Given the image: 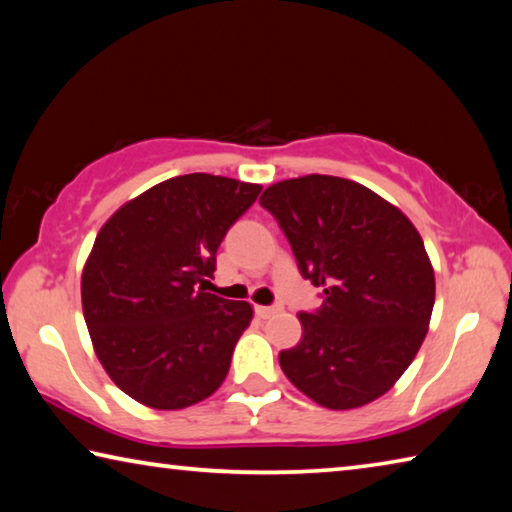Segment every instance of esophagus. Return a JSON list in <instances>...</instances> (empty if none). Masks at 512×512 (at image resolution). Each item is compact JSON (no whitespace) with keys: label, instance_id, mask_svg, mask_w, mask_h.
<instances>
[{"label":"esophagus","instance_id":"obj_1","mask_svg":"<svg viewBox=\"0 0 512 512\" xmlns=\"http://www.w3.org/2000/svg\"><path fill=\"white\" fill-rule=\"evenodd\" d=\"M255 314H257L259 318H271V316H275V314H280V307H277V305H273V307L257 305V307H255Z\"/></svg>","mask_w":512,"mask_h":512}]
</instances>
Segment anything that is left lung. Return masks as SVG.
I'll use <instances>...</instances> for the list:
<instances>
[{"mask_svg": "<svg viewBox=\"0 0 512 512\" xmlns=\"http://www.w3.org/2000/svg\"><path fill=\"white\" fill-rule=\"evenodd\" d=\"M323 305L298 314L302 339L284 375L325 409H357L393 388L427 336L436 280L415 225L368 187L291 178L259 198Z\"/></svg>", "mask_w": 512, "mask_h": 512, "instance_id": "left-lung-1", "label": "left lung"}]
</instances>
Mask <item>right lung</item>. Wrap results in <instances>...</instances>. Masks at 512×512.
Masks as SVG:
<instances>
[{
  "label": "right lung",
  "mask_w": 512,
  "mask_h": 512,
  "mask_svg": "<svg viewBox=\"0 0 512 512\" xmlns=\"http://www.w3.org/2000/svg\"><path fill=\"white\" fill-rule=\"evenodd\" d=\"M262 185L187 173L121 205L81 277L85 325L110 379L144 406L176 411L210 397L253 318L207 293L225 232Z\"/></svg>",
  "instance_id": "add662e5"
}]
</instances>
